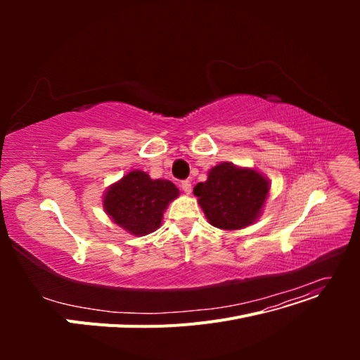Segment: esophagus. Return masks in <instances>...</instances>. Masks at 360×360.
Returning <instances> with one entry per match:
<instances>
[{
	"mask_svg": "<svg viewBox=\"0 0 360 360\" xmlns=\"http://www.w3.org/2000/svg\"><path fill=\"white\" fill-rule=\"evenodd\" d=\"M181 189H183V192L184 193H191L192 192V184H191V181L189 180H183L181 181Z\"/></svg>",
	"mask_w": 360,
	"mask_h": 360,
	"instance_id": "esophagus-1",
	"label": "esophagus"
}]
</instances>
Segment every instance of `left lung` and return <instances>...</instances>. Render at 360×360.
<instances>
[{
  "instance_id": "1",
  "label": "left lung",
  "mask_w": 360,
  "mask_h": 360,
  "mask_svg": "<svg viewBox=\"0 0 360 360\" xmlns=\"http://www.w3.org/2000/svg\"><path fill=\"white\" fill-rule=\"evenodd\" d=\"M269 180L255 169L219 163L193 188L205 217L222 230H240L255 222L269 193Z\"/></svg>"
}]
</instances>
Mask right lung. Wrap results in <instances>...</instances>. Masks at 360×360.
Returning a JSON list of instances; mask_svg holds the SVG:
<instances>
[{
	"label": "right lung",
	"instance_id": "add662e5",
	"mask_svg": "<svg viewBox=\"0 0 360 360\" xmlns=\"http://www.w3.org/2000/svg\"><path fill=\"white\" fill-rule=\"evenodd\" d=\"M179 197L169 180H153L144 171H130L103 197L105 212L130 234L146 236L160 226L163 212Z\"/></svg>",
	"mask_w": 360,
	"mask_h": 360
}]
</instances>
